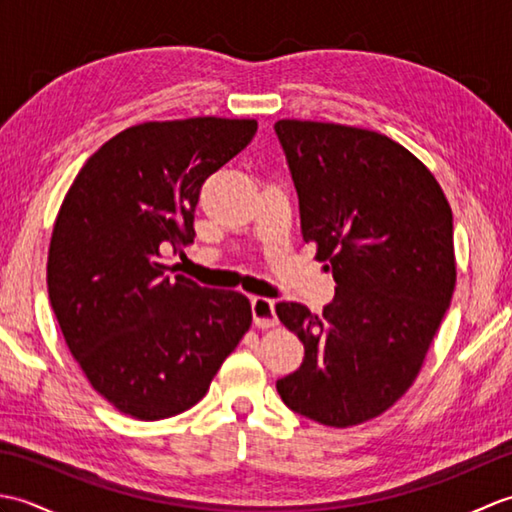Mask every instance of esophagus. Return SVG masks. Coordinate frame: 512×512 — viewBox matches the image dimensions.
Here are the masks:
<instances>
[{
	"label": "esophagus",
	"instance_id": "1",
	"mask_svg": "<svg viewBox=\"0 0 512 512\" xmlns=\"http://www.w3.org/2000/svg\"><path fill=\"white\" fill-rule=\"evenodd\" d=\"M250 308H253V323L257 328H275L277 325V314H275V303L266 297H253L250 299Z\"/></svg>",
	"mask_w": 512,
	"mask_h": 512
}]
</instances>
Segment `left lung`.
Returning a JSON list of instances; mask_svg holds the SVG:
<instances>
[{"label": "left lung", "instance_id": "8db88e82", "mask_svg": "<svg viewBox=\"0 0 512 512\" xmlns=\"http://www.w3.org/2000/svg\"><path fill=\"white\" fill-rule=\"evenodd\" d=\"M303 242L330 262L336 295L312 314L277 303L303 363L277 380L286 407L325 427L387 411L416 380L455 288L453 213L438 180L369 129L277 121Z\"/></svg>", "mask_w": 512, "mask_h": 512}]
</instances>
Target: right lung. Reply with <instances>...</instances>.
I'll list each match as a JSON object with an SVG mask.
<instances>
[{"mask_svg": "<svg viewBox=\"0 0 512 512\" xmlns=\"http://www.w3.org/2000/svg\"><path fill=\"white\" fill-rule=\"evenodd\" d=\"M257 132L253 118L140 123L92 154L59 209L48 295L90 385L125 416L162 420L204 398L248 332L250 301L169 275L193 242L204 180Z\"/></svg>", "mask_w": 512, "mask_h": 512, "instance_id": "right-lung-1", "label": "right lung"}]
</instances>
